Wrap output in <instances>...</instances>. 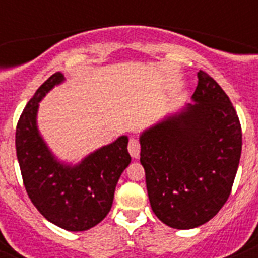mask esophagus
<instances>
[{"label": "esophagus", "mask_w": 258, "mask_h": 258, "mask_svg": "<svg viewBox=\"0 0 258 258\" xmlns=\"http://www.w3.org/2000/svg\"><path fill=\"white\" fill-rule=\"evenodd\" d=\"M128 153L133 158H138L139 157V154H141V143H139V141L138 139H135V138H131L128 142Z\"/></svg>", "instance_id": "esophagus-1"}]
</instances>
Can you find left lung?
Segmentation results:
<instances>
[{
    "instance_id": "left-lung-1",
    "label": "left lung",
    "mask_w": 258,
    "mask_h": 258,
    "mask_svg": "<svg viewBox=\"0 0 258 258\" xmlns=\"http://www.w3.org/2000/svg\"><path fill=\"white\" fill-rule=\"evenodd\" d=\"M192 100L141 137L150 205L174 229L197 228L220 212L232 191L242 150L236 109L204 71L198 72Z\"/></svg>"
}]
</instances>
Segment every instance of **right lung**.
Returning <instances> with one entry per match:
<instances>
[{"instance_id": "1", "label": "right lung", "mask_w": 258, "mask_h": 258, "mask_svg": "<svg viewBox=\"0 0 258 258\" xmlns=\"http://www.w3.org/2000/svg\"><path fill=\"white\" fill-rule=\"evenodd\" d=\"M62 80L60 72L53 74L28 101L16 128V151L22 182L38 212L60 228L83 232L111 210L117 180L131 162L128 138H117L78 166L60 163L40 137L36 115L42 97Z\"/></svg>"}]
</instances>
